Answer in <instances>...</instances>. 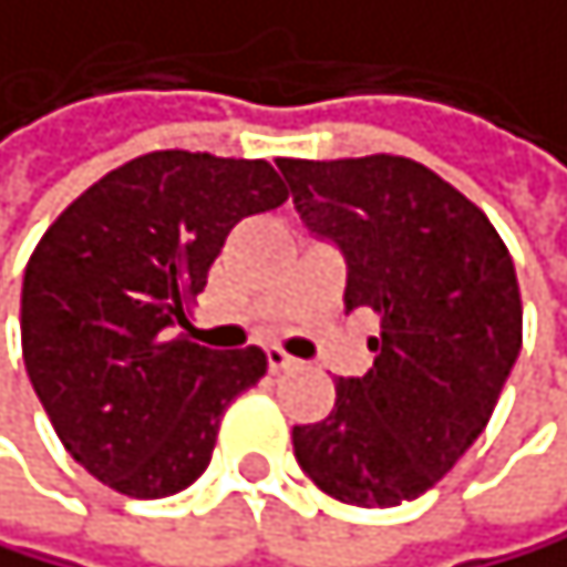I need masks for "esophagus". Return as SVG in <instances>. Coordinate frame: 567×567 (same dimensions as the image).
I'll return each mask as SVG.
<instances>
[{
	"label": "esophagus",
	"instance_id": "obj_1",
	"mask_svg": "<svg viewBox=\"0 0 567 567\" xmlns=\"http://www.w3.org/2000/svg\"><path fill=\"white\" fill-rule=\"evenodd\" d=\"M296 365V359L292 355H286L281 348H268V369L271 372H281V369H292Z\"/></svg>",
	"mask_w": 567,
	"mask_h": 567
}]
</instances>
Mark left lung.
<instances>
[{
	"instance_id": "left-lung-1",
	"label": "left lung",
	"mask_w": 567,
	"mask_h": 567,
	"mask_svg": "<svg viewBox=\"0 0 567 567\" xmlns=\"http://www.w3.org/2000/svg\"><path fill=\"white\" fill-rule=\"evenodd\" d=\"M302 226L344 257V310L380 334L334 411L296 425L299 467L338 502L401 505L474 446L519 359L513 257L474 202L404 156L278 159Z\"/></svg>"
}]
</instances>
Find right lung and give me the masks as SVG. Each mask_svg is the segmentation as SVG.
<instances>
[{
    "label": "right lung",
    "mask_w": 567,
    "mask_h": 567,
    "mask_svg": "<svg viewBox=\"0 0 567 567\" xmlns=\"http://www.w3.org/2000/svg\"><path fill=\"white\" fill-rule=\"evenodd\" d=\"M286 198L265 159L163 150L111 169L41 236L20 296L23 365L96 481L166 498L205 474L223 411L268 355L195 344L184 310L229 229Z\"/></svg>",
    "instance_id": "1"
}]
</instances>
